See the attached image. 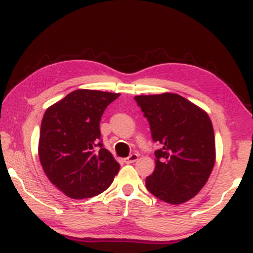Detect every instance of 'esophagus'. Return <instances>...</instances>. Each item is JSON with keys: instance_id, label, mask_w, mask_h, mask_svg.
Returning a JSON list of instances; mask_svg holds the SVG:
<instances>
[{"instance_id": "1", "label": "esophagus", "mask_w": 253, "mask_h": 253, "mask_svg": "<svg viewBox=\"0 0 253 253\" xmlns=\"http://www.w3.org/2000/svg\"><path fill=\"white\" fill-rule=\"evenodd\" d=\"M136 161H138V155H135V153H133V155H130L129 157H127V158H125V163L126 164L134 163Z\"/></svg>"}]
</instances>
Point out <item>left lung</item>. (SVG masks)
<instances>
[{"label": "left lung", "instance_id": "left-lung-1", "mask_svg": "<svg viewBox=\"0 0 253 253\" xmlns=\"http://www.w3.org/2000/svg\"><path fill=\"white\" fill-rule=\"evenodd\" d=\"M161 149L156 169L146 177L152 195L181 205L199 194L215 164V138L207 112L178 94L135 96Z\"/></svg>", "mask_w": 253, "mask_h": 253}]
</instances>
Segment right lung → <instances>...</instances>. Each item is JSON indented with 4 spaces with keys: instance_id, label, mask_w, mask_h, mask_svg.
I'll list each match as a JSON object with an SVG mask.
<instances>
[{
    "instance_id": "right-lung-1",
    "label": "right lung",
    "mask_w": 253,
    "mask_h": 253,
    "mask_svg": "<svg viewBox=\"0 0 253 253\" xmlns=\"http://www.w3.org/2000/svg\"><path fill=\"white\" fill-rule=\"evenodd\" d=\"M119 96L78 89L43 114L38 146L40 164L52 184L71 199L103 193L120 170V164L100 143L101 117Z\"/></svg>"
}]
</instances>
